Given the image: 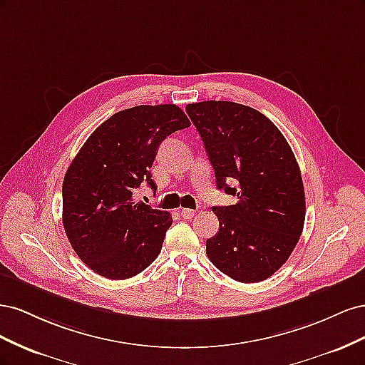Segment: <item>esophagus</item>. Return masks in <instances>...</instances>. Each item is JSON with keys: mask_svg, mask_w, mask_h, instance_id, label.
I'll use <instances>...</instances> for the list:
<instances>
[{"mask_svg": "<svg viewBox=\"0 0 365 365\" xmlns=\"http://www.w3.org/2000/svg\"><path fill=\"white\" fill-rule=\"evenodd\" d=\"M195 215H196V210H192V208H182L181 210V216L184 219H192Z\"/></svg>", "mask_w": 365, "mask_h": 365, "instance_id": "34e87169", "label": "esophagus"}]
</instances>
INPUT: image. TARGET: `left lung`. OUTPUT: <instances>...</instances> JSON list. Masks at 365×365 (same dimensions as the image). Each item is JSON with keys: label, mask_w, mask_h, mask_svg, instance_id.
I'll return each instance as SVG.
<instances>
[{"label": "left lung", "mask_w": 365, "mask_h": 365, "mask_svg": "<svg viewBox=\"0 0 365 365\" xmlns=\"http://www.w3.org/2000/svg\"><path fill=\"white\" fill-rule=\"evenodd\" d=\"M185 111L204 141L217 189L239 200L213 207L219 231L207 239L208 259L236 282L271 277L304 225L303 180L291 146L268 117L245 105L207 101Z\"/></svg>", "instance_id": "1"}]
</instances>
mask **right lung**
Segmentation results:
<instances>
[{
  "label": "right lung",
  "instance_id": "add662e5",
  "mask_svg": "<svg viewBox=\"0 0 365 365\" xmlns=\"http://www.w3.org/2000/svg\"><path fill=\"white\" fill-rule=\"evenodd\" d=\"M190 121L176 105L123 109L98 126L62 184V222L73 250L102 277L125 280L158 257L172 225L163 210L135 201L141 182L157 190L150 168L163 140Z\"/></svg>",
  "mask_w": 365,
  "mask_h": 365
}]
</instances>
